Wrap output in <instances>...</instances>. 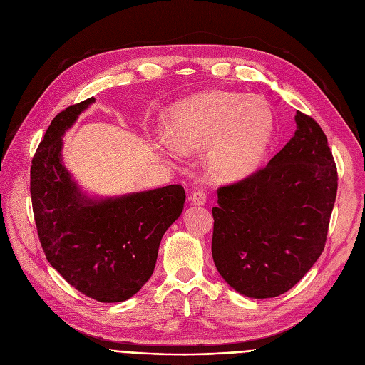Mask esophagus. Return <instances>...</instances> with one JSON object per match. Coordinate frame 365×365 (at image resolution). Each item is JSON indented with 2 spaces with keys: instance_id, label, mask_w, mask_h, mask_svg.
I'll return each instance as SVG.
<instances>
[{
  "instance_id": "1",
  "label": "esophagus",
  "mask_w": 365,
  "mask_h": 365,
  "mask_svg": "<svg viewBox=\"0 0 365 365\" xmlns=\"http://www.w3.org/2000/svg\"><path fill=\"white\" fill-rule=\"evenodd\" d=\"M205 200H207V194H205V191H202V189L191 194V201L194 205H204Z\"/></svg>"
}]
</instances>
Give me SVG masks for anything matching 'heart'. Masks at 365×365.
Returning <instances> with one entry per match:
<instances>
[{
  "label": "heart",
  "instance_id": "heart-1",
  "mask_svg": "<svg viewBox=\"0 0 365 365\" xmlns=\"http://www.w3.org/2000/svg\"><path fill=\"white\" fill-rule=\"evenodd\" d=\"M274 135V115L264 100L228 91L201 92L168 108L167 137L173 148L198 152L217 182H240L255 174Z\"/></svg>",
  "mask_w": 365,
  "mask_h": 365
}]
</instances>
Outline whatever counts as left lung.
Returning <instances> with one entry per match:
<instances>
[{"instance_id":"obj_1","label":"left lung","mask_w":365,"mask_h":365,"mask_svg":"<svg viewBox=\"0 0 365 365\" xmlns=\"http://www.w3.org/2000/svg\"><path fill=\"white\" fill-rule=\"evenodd\" d=\"M294 137L268 165L217 189L212 255L219 274L249 298L289 291L325 247L337 168L322 128L297 112Z\"/></svg>"}]
</instances>
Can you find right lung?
Instances as JSON below:
<instances>
[{
  "label": "right lung",
  "mask_w": 365,
  "mask_h": 365,
  "mask_svg": "<svg viewBox=\"0 0 365 365\" xmlns=\"http://www.w3.org/2000/svg\"><path fill=\"white\" fill-rule=\"evenodd\" d=\"M92 103L55 116L34 155L29 191L47 261L86 297L120 303L150 279L163 235L182 215L186 195L180 185L106 198L82 191L62 160V137Z\"/></svg>",
  "instance_id": "right-lung-1"
}]
</instances>
